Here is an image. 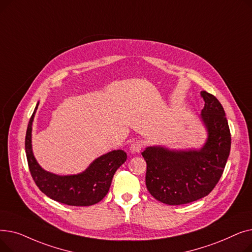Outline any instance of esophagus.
Returning a JSON list of instances; mask_svg holds the SVG:
<instances>
[{
    "instance_id": "34e87169",
    "label": "esophagus",
    "mask_w": 252,
    "mask_h": 252,
    "mask_svg": "<svg viewBox=\"0 0 252 252\" xmlns=\"http://www.w3.org/2000/svg\"><path fill=\"white\" fill-rule=\"evenodd\" d=\"M143 146H144L143 142L137 140V141L131 143V145H130V152L134 153V154L140 153L141 150H142V148H143Z\"/></svg>"
}]
</instances>
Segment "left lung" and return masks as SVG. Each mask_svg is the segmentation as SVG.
<instances>
[{"label": "left lung", "instance_id": "left-lung-1", "mask_svg": "<svg viewBox=\"0 0 252 252\" xmlns=\"http://www.w3.org/2000/svg\"><path fill=\"white\" fill-rule=\"evenodd\" d=\"M201 118L208 139L199 151H171L148 147L142 152L147 163L146 187L156 200L169 205L196 201L214 190L231 149V133L220 101L206 91Z\"/></svg>", "mask_w": 252, "mask_h": 252}]
</instances>
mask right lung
I'll use <instances>...</instances> for the list:
<instances>
[{"instance_id": "1", "label": "right lung", "mask_w": 252, "mask_h": 252, "mask_svg": "<svg viewBox=\"0 0 252 252\" xmlns=\"http://www.w3.org/2000/svg\"><path fill=\"white\" fill-rule=\"evenodd\" d=\"M37 105L25 136L26 158L35 185L51 199L66 205L90 206L98 203L108 193L115 171L126 160V153L114 150L102 155L78 175L57 176L48 173L38 165L32 150V125Z\"/></svg>"}]
</instances>
